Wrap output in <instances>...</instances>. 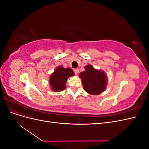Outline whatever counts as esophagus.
Returning a JSON list of instances; mask_svg holds the SVG:
<instances>
[{
    "label": "esophagus",
    "instance_id": "obj_1",
    "mask_svg": "<svg viewBox=\"0 0 149 149\" xmlns=\"http://www.w3.org/2000/svg\"><path fill=\"white\" fill-rule=\"evenodd\" d=\"M74 73L76 74H78V73H79V70L78 69H74Z\"/></svg>",
    "mask_w": 149,
    "mask_h": 149
}]
</instances>
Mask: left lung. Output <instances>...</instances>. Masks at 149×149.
Returning <instances> with one entry per match:
<instances>
[{
  "label": "left lung",
  "mask_w": 149,
  "mask_h": 149,
  "mask_svg": "<svg viewBox=\"0 0 149 149\" xmlns=\"http://www.w3.org/2000/svg\"><path fill=\"white\" fill-rule=\"evenodd\" d=\"M85 71L79 74L85 91L93 95H98L105 90L107 78L104 72L98 70L91 65L84 67Z\"/></svg>",
  "instance_id": "left-lung-1"
}]
</instances>
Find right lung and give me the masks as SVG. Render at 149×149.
<instances>
[{
	"label": "right lung",
	"instance_id": "obj_1",
	"mask_svg": "<svg viewBox=\"0 0 149 149\" xmlns=\"http://www.w3.org/2000/svg\"><path fill=\"white\" fill-rule=\"evenodd\" d=\"M74 75V71L70 68H64L61 66H58L49 78V83L54 92H60L66 89L65 84L70 76Z\"/></svg>",
	"mask_w": 149,
	"mask_h": 149
}]
</instances>
